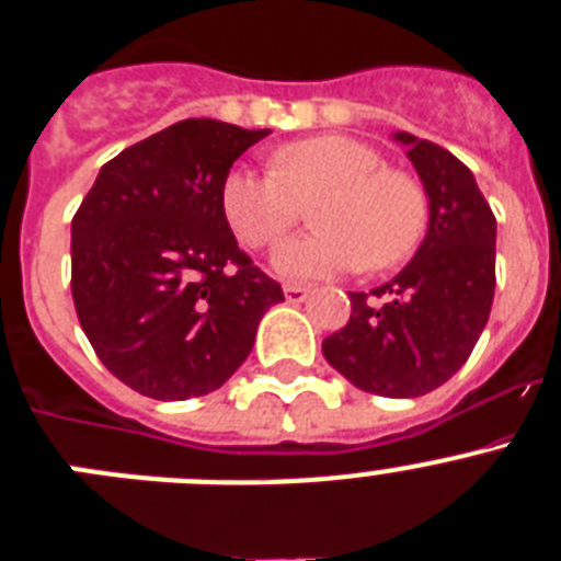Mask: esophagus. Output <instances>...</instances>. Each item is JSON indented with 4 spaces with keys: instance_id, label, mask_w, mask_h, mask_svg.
I'll list each match as a JSON object with an SVG mask.
<instances>
[{
    "instance_id": "obj_1",
    "label": "esophagus",
    "mask_w": 561,
    "mask_h": 561,
    "mask_svg": "<svg viewBox=\"0 0 561 561\" xmlns=\"http://www.w3.org/2000/svg\"><path fill=\"white\" fill-rule=\"evenodd\" d=\"M284 295H286V300H289V304H304L306 297L311 295V289H309V286L286 284V286H284Z\"/></svg>"
}]
</instances>
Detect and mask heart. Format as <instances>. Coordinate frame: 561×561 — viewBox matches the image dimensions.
Returning a JSON list of instances; mask_svg holds the SVG:
<instances>
[{
	"mask_svg": "<svg viewBox=\"0 0 561 561\" xmlns=\"http://www.w3.org/2000/svg\"><path fill=\"white\" fill-rule=\"evenodd\" d=\"M314 210L320 232L286 241L275 270L289 280H320L359 270H388L419 247L427 227V196L404 171L381 168L368 142L320 134L280 146L272 171L232 168L221 180L219 205L241 244H277Z\"/></svg>",
	"mask_w": 561,
	"mask_h": 561,
	"instance_id": "heart-1",
	"label": "heart"
}]
</instances>
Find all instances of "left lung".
<instances>
[{"label": "left lung", "instance_id": "left-lung-1", "mask_svg": "<svg viewBox=\"0 0 561 561\" xmlns=\"http://www.w3.org/2000/svg\"><path fill=\"white\" fill-rule=\"evenodd\" d=\"M430 202L427 236L393 280L351 291V320L323 356L354 388L415 399L453 379L489 323L497 221L472 171L430 140L396 131Z\"/></svg>", "mask_w": 561, "mask_h": 561}]
</instances>
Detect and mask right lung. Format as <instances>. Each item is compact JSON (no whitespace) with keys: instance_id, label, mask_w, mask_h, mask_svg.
<instances>
[{"instance_id":"right-lung-1","label":"right lung","mask_w":561,"mask_h":561,"mask_svg":"<svg viewBox=\"0 0 561 561\" xmlns=\"http://www.w3.org/2000/svg\"><path fill=\"white\" fill-rule=\"evenodd\" d=\"M270 128L193 117L121 151L72 219V300L95 354L160 401L219 390L284 289L238 250L219 205Z\"/></svg>"}]
</instances>
